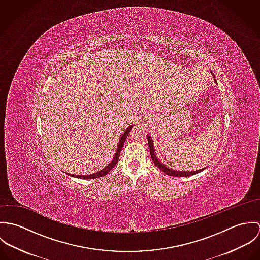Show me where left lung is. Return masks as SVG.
I'll return each mask as SVG.
<instances>
[{
    "label": "left lung",
    "mask_w": 260,
    "mask_h": 260,
    "mask_svg": "<svg viewBox=\"0 0 260 260\" xmlns=\"http://www.w3.org/2000/svg\"><path fill=\"white\" fill-rule=\"evenodd\" d=\"M210 73H211V75L213 76L215 83H217V82H216V80H215L214 74H213L211 71H210ZM147 139H148L149 149H150V154H151L152 161L154 162V164H155L157 167H159V168L161 169V171H163L165 174H167V175H169V176H174V177H186V176H191V175H194V174H197V173L201 172L202 170H204V169L206 168V167H204V168H201V169H199V170H195V171H177V170L171 169V168H169V167L165 166V165H164V164H163V163L158 159V157L156 156V152H155L154 144H153V140H152L151 136L147 135Z\"/></svg>",
    "instance_id": "obj_1"
}]
</instances>
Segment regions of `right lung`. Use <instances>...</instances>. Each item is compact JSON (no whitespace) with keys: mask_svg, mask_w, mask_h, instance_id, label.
<instances>
[{"mask_svg":"<svg viewBox=\"0 0 260 260\" xmlns=\"http://www.w3.org/2000/svg\"><path fill=\"white\" fill-rule=\"evenodd\" d=\"M132 127H133V125L129 126V127L124 131V133L121 135V137H120V139H119L118 146H117V149H116V153H115V155H114L111 162H110L105 168H103L102 170H100V171H98V172H96V173L90 174V175H74V174H69V173H67V174L70 175V176H72V177L80 178V179H95V178H99V177H102V176L107 175V174L111 171L112 168L117 164L118 159H119V156H120V152H121V150H122V147L124 146V142H125V140H126V138H127L129 132L131 131ZM65 173H66V172H65Z\"/></svg>","mask_w":260,"mask_h":260,"instance_id":"obj_1","label":"right lung"}]
</instances>
